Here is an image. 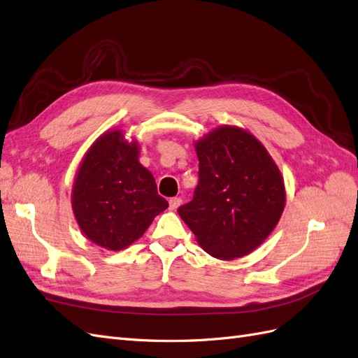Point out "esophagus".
<instances>
[{"label": "esophagus", "instance_id": "obj_1", "mask_svg": "<svg viewBox=\"0 0 358 358\" xmlns=\"http://www.w3.org/2000/svg\"><path fill=\"white\" fill-rule=\"evenodd\" d=\"M180 205H181V198H171L169 199V210L174 211L178 208Z\"/></svg>", "mask_w": 358, "mask_h": 358}]
</instances>
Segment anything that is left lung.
Returning <instances> with one entry per match:
<instances>
[{
    "mask_svg": "<svg viewBox=\"0 0 358 358\" xmlns=\"http://www.w3.org/2000/svg\"><path fill=\"white\" fill-rule=\"evenodd\" d=\"M199 180L178 214L213 257L248 255L269 236L285 203L281 172L251 134L223 126L196 143Z\"/></svg>",
    "mask_w": 358,
    "mask_h": 358,
    "instance_id": "left-lung-1",
    "label": "left lung"
}]
</instances>
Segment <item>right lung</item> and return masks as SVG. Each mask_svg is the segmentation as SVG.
Here are the masks:
<instances>
[{"mask_svg":"<svg viewBox=\"0 0 358 358\" xmlns=\"http://www.w3.org/2000/svg\"><path fill=\"white\" fill-rule=\"evenodd\" d=\"M168 208L152 172L138 162L136 143L122 132L103 134L89 148L74 182L73 210L83 234L119 251L136 241Z\"/></svg>","mask_w":358,"mask_h":358,"instance_id":"obj_1","label":"right lung"}]
</instances>
